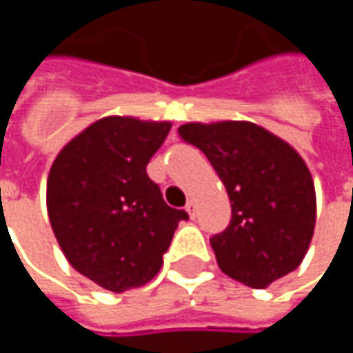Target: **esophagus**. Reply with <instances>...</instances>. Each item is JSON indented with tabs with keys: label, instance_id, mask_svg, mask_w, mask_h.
I'll return each mask as SVG.
<instances>
[{
	"label": "esophagus",
	"instance_id": "esophagus-1",
	"mask_svg": "<svg viewBox=\"0 0 353 353\" xmlns=\"http://www.w3.org/2000/svg\"><path fill=\"white\" fill-rule=\"evenodd\" d=\"M186 212H188V216H190V218H194V216H196V202H194V200H188V204H186Z\"/></svg>",
	"mask_w": 353,
	"mask_h": 353
}]
</instances>
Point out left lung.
I'll list each match as a JSON object with an SVG mask.
<instances>
[{
    "label": "left lung",
    "instance_id": "1",
    "mask_svg": "<svg viewBox=\"0 0 353 353\" xmlns=\"http://www.w3.org/2000/svg\"><path fill=\"white\" fill-rule=\"evenodd\" d=\"M218 172L232 220L210 239L228 277L265 289L303 263L316 224V192L305 159L251 121H190L179 128Z\"/></svg>",
    "mask_w": 353,
    "mask_h": 353
}]
</instances>
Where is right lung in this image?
<instances>
[{
  "label": "right lung",
  "instance_id": "add662e5",
  "mask_svg": "<svg viewBox=\"0 0 353 353\" xmlns=\"http://www.w3.org/2000/svg\"><path fill=\"white\" fill-rule=\"evenodd\" d=\"M170 121L108 116L59 151L47 179L50 228L78 273L105 291L139 289L155 277L186 212L167 206L147 163Z\"/></svg>",
  "mask_w": 353,
  "mask_h": 353
}]
</instances>
